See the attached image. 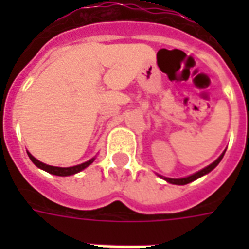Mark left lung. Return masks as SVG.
<instances>
[{
    "instance_id": "8db88e82",
    "label": "left lung",
    "mask_w": 249,
    "mask_h": 249,
    "mask_svg": "<svg viewBox=\"0 0 249 249\" xmlns=\"http://www.w3.org/2000/svg\"><path fill=\"white\" fill-rule=\"evenodd\" d=\"M225 152H223V155L216 160V161H213L211 165H208V167H205L204 169H201V171H198V172H196L195 175H192V176H188V178H162L167 180L168 183L171 184H178V185H185V184L188 183H192V181H195L196 178H201V176H204V175H207V173H209L212 169H214V168L217 167V164H219L220 161H221V159H223V156H224Z\"/></svg>"
}]
</instances>
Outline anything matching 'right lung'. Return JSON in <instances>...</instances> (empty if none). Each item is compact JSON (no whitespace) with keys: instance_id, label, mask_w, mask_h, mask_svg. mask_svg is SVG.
I'll return each mask as SVG.
<instances>
[{"instance_id":"1","label":"right lung","mask_w":249,"mask_h":249,"mask_svg":"<svg viewBox=\"0 0 249 249\" xmlns=\"http://www.w3.org/2000/svg\"><path fill=\"white\" fill-rule=\"evenodd\" d=\"M28 156H29V159L32 160V161H33V164H35V165H37V167L41 168V169H44V171H46V172L52 173V175H56V176H71V175H74V173L80 172V171H82V169H85L87 167H89V165H90V164L94 161V159H90L89 161L84 162V164H80V165H76V167L60 168V167H52V165H46V164H44V162L38 161L37 159H35V157L32 156L30 153H28Z\"/></svg>"}]
</instances>
